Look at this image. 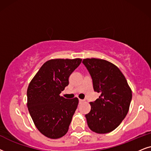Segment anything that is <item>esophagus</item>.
Segmentation results:
<instances>
[{
	"instance_id": "34e87169",
	"label": "esophagus",
	"mask_w": 151,
	"mask_h": 151,
	"mask_svg": "<svg viewBox=\"0 0 151 151\" xmlns=\"http://www.w3.org/2000/svg\"><path fill=\"white\" fill-rule=\"evenodd\" d=\"M84 101H83V100H82V99H79V104H82V103H83V102Z\"/></svg>"
}]
</instances>
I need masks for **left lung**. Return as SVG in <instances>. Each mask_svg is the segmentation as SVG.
<instances>
[{
	"mask_svg": "<svg viewBox=\"0 0 151 151\" xmlns=\"http://www.w3.org/2000/svg\"><path fill=\"white\" fill-rule=\"evenodd\" d=\"M82 63L91 76L94 92L101 94L90 102L86 114L88 127L99 134L117 128L126 117L132 99V91L125 77L114 64L99 59H85Z\"/></svg>",
	"mask_w": 151,
	"mask_h": 151,
	"instance_id": "left-lung-1",
	"label": "left lung"
}]
</instances>
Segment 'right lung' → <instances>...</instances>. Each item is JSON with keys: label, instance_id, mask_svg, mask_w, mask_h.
<instances>
[{"label": "right lung", "instance_id": "right-lung-1", "mask_svg": "<svg viewBox=\"0 0 151 151\" xmlns=\"http://www.w3.org/2000/svg\"><path fill=\"white\" fill-rule=\"evenodd\" d=\"M82 59H52L41 66L28 86L27 108L37 129L51 139L67 133L79 99H68L60 93Z\"/></svg>", "mask_w": 151, "mask_h": 151}]
</instances>
